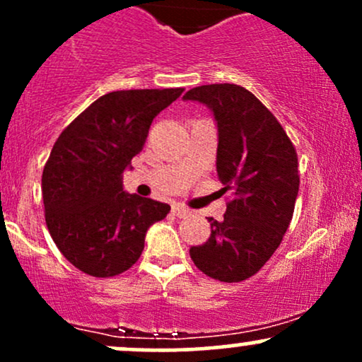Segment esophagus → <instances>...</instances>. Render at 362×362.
Instances as JSON below:
<instances>
[{
    "label": "esophagus",
    "instance_id": "esophagus-1",
    "mask_svg": "<svg viewBox=\"0 0 362 362\" xmlns=\"http://www.w3.org/2000/svg\"><path fill=\"white\" fill-rule=\"evenodd\" d=\"M172 213L177 216V218H189L190 214H192V211L187 209V207L180 206V204H175L172 207Z\"/></svg>",
    "mask_w": 362,
    "mask_h": 362
}]
</instances>
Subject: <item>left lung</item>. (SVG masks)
<instances>
[{
	"mask_svg": "<svg viewBox=\"0 0 362 362\" xmlns=\"http://www.w3.org/2000/svg\"><path fill=\"white\" fill-rule=\"evenodd\" d=\"M184 100L213 112L216 170L224 192H231L224 219L209 218V238L190 248V259L213 279L245 281L271 259L293 218L300 189L296 149L271 110L243 86H195Z\"/></svg>",
	"mask_w": 362,
	"mask_h": 362,
	"instance_id": "left-lung-1",
	"label": "left lung"
}]
</instances>
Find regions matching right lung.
Masks as SVG:
<instances>
[{
	"mask_svg": "<svg viewBox=\"0 0 362 362\" xmlns=\"http://www.w3.org/2000/svg\"><path fill=\"white\" fill-rule=\"evenodd\" d=\"M184 88L120 90L103 95L54 143L42 172L45 223L59 252L93 277L138 262L165 202L127 194L122 173L146 143L149 126Z\"/></svg>",
	"mask_w": 362,
	"mask_h": 362,
	"instance_id": "add662e5",
	"label": "right lung"
}]
</instances>
